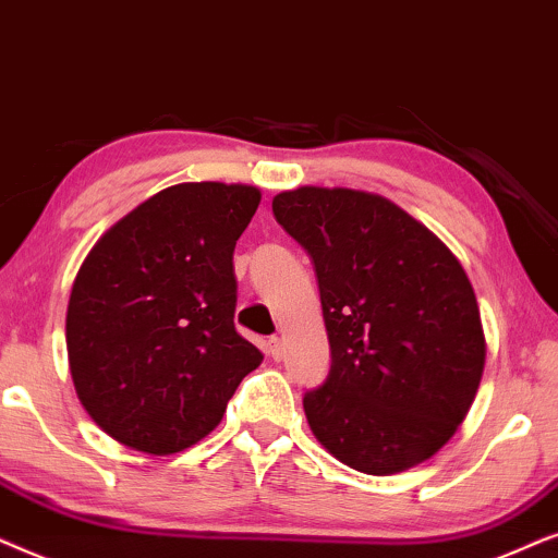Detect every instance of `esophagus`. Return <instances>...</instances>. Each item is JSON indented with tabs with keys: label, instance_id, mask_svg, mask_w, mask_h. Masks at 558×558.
Segmentation results:
<instances>
[{
	"label": "esophagus",
	"instance_id": "obj_1",
	"mask_svg": "<svg viewBox=\"0 0 558 558\" xmlns=\"http://www.w3.org/2000/svg\"><path fill=\"white\" fill-rule=\"evenodd\" d=\"M267 352H270V356H272L275 362H278L280 356H283V339L272 337L270 341H267Z\"/></svg>",
	"mask_w": 558,
	"mask_h": 558
}]
</instances>
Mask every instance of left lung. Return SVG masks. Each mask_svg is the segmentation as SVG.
Segmentation results:
<instances>
[{
  "label": "left lung",
  "instance_id": "8db88e82",
  "mask_svg": "<svg viewBox=\"0 0 558 558\" xmlns=\"http://www.w3.org/2000/svg\"><path fill=\"white\" fill-rule=\"evenodd\" d=\"M316 265L331 369L303 398L318 444L365 474L426 462L485 373L474 288L439 236L380 193L301 185L272 198Z\"/></svg>",
  "mask_w": 558,
  "mask_h": 558
}]
</instances>
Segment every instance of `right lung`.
<instances>
[{
  "mask_svg": "<svg viewBox=\"0 0 558 558\" xmlns=\"http://www.w3.org/2000/svg\"><path fill=\"white\" fill-rule=\"evenodd\" d=\"M257 185L178 183L104 232L73 280L69 369L81 405L111 439L150 457L219 426L263 354L234 329V244Z\"/></svg>",
  "mask_w": 558,
  "mask_h": 558,
  "instance_id": "1",
  "label": "right lung"
}]
</instances>
